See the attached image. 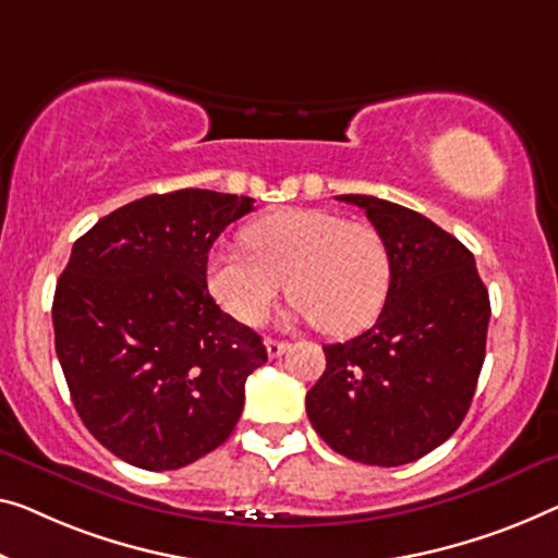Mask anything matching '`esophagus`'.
<instances>
[{"label": "esophagus", "instance_id": "esophagus-1", "mask_svg": "<svg viewBox=\"0 0 558 558\" xmlns=\"http://www.w3.org/2000/svg\"><path fill=\"white\" fill-rule=\"evenodd\" d=\"M265 348H268V355H270V359H278V355L286 353L288 343H282V340H272V338H268V340H265Z\"/></svg>", "mask_w": 558, "mask_h": 558}]
</instances>
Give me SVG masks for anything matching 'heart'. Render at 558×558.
Listing matches in <instances>:
<instances>
[{
    "label": "heart",
    "mask_w": 558,
    "mask_h": 558,
    "mask_svg": "<svg viewBox=\"0 0 558 558\" xmlns=\"http://www.w3.org/2000/svg\"><path fill=\"white\" fill-rule=\"evenodd\" d=\"M245 245L207 257V288L245 326L268 318L288 282L295 315L323 332L348 336L376 320L393 263L384 232L326 210H280L245 230Z\"/></svg>",
    "instance_id": "b5f03b06"
}]
</instances>
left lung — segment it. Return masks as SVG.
I'll use <instances>...</instances> for the list:
<instances>
[{
  "mask_svg": "<svg viewBox=\"0 0 558 558\" xmlns=\"http://www.w3.org/2000/svg\"><path fill=\"white\" fill-rule=\"evenodd\" d=\"M384 232L393 278L376 326L323 345L326 371L305 396L315 434L368 465H403L453 436L486 355L488 290L469 247L409 207L338 195Z\"/></svg>",
  "mask_w": 558,
  "mask_h": 558,
  "instance_id": "8db88e82",
  "label": "left lung"
}]
</instances>
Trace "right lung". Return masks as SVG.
<instances>
[{
  "label": "right lung",
  "mask_w": 558,
  "mask_h": 558,
  "mask_svg": "<svg viewBox=\"0 0 558 558\" xmlns=\"http://www.w3.org/2000/svg\"><path fill=\"white\" fill-rule=\"evenodd\" d=\"M253 197L147 195L105 215L57 280V359L82 423L145 471L203 459L235 428L263 338L207 293V253Z\"/></svg>",
  "instance_id": "add662e5"
}]
</instances>
